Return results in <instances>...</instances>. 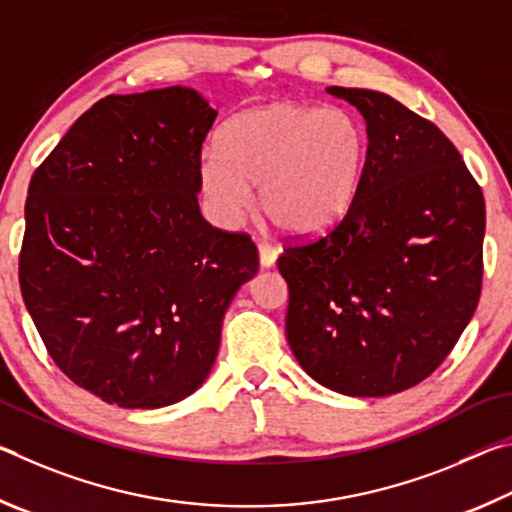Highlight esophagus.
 Listing matches in <instances>:
<instances>
[{
  "instance_id": "esophagus-1",
  "label": "esophagus",
  "mask_w": 512,
  "mask_h": 512,
  "mask_svg": "<svg viewBox=\"0 0 512 512\" xmlns=\"http://www.w3.org/2000/svg\"><path fill=\"white\" fill-rule=\"evenodd\" d=\"M276 256H279V251H276L272 245H267V242H258V261H261V267H272L276 263Z\"/></svg>"
}]
</instances>
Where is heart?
<instances>
[{
  "label": "heart",
  "mask_w": 512,
  "mask_h": 512,
  "mask_svg": "<svg viewBox=\"0 0 512 512\" xmlns=\"http://www.w3.org/2000/svg\"><path fill=\"white\" fill-rule=\"evenodd\" d=\"M367 163V131L340 106L272 102L233 115L199 158V186L222 222L258 208L288 236L333 229L354 206Z\"/></svg>",
  "instance_id": "b5f03b06"
}]
</instances>
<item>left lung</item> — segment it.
Wrapping results in <instances>:
<instances>
[{"label":"left lung","mask_w":512,"mask_h":512,"mask_svg":"<svg viewBox=\"0 0 512 512\" xmlns=\"http://www.w3.org/2000/svg\"><path fill=\"white\" fill-rule=\"evenodd\" d=\"M326 92L363 115L367 163L349 213L276 263L290 292L288 345L324 388L395 395L449 356L476 311L483 192L445 133L397 99Z\"/></svg>","instance_id":"1"}]
</instances>
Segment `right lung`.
I'll list each match as a JSON object with an SVG mask.
<instances>
[{
	"label": "right lung",
	"mask_w": 512,
	"mask_h": 512,
	"mask_svg": "<svg viewBox=\"0 0 512 512\" xmlns=\"http://www.w3.org/2000/svg\"><path fill=\"white\" fill-rule=\"evenodd\" d=\"M197 90L108 95L33 172L20 288L67 379L120 408H163L208 379L256 245L199 213Z\"/></svg>",
	"instance_id": "right-lung-1"
}]
</instances>
